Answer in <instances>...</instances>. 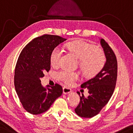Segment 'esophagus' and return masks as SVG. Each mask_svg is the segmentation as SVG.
<instances>
[{"label": "esophagus", "instance_id": "obj_1", "mask_svg": "<svg viewBox=\"0 0 133 133\" xmlns=\"http://www.w3.org/2000/svg\"><path fill=\"white\" fill-rule=\"evenodd\" d=\"M71 92H72V91L70 88H68L67 87L63 88V94H68L70 93Z\"/></svg>", "mask_w": 133, "mask_h": 133}]
</instances>
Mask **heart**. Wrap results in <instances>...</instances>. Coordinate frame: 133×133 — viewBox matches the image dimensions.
<instances>
[{"label": "heart", "instance_id": "heart-1", "mask_svg": "<svg viewBox=\"0 0 133 133\" xmlns=\"http://www.w3.org/2000/svg\"><path fill=\"white\" fill-rule=\"evenodd\" d=\"M67 47L79 59V68L84 75L94 76L103 68L106 61L105 54L94 44L84 41H75L68 43ZM62 54L61 49L58 47L52 51L50 56L52 65L59 64ZM56 76L60 81L70 85L77 78L78 74L69 70H61L56 73Z\"/></svg>", "mask_w": 133, "mask_h": 133}]
</instances>
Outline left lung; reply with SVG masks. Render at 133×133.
Instances as JSON below:
<instances>
[{
  "instance_id": "left-lung-1",
  "label": "left lung",
  "mask_w": 133,
  "mask_h": 133,
  "mask_svg": "<svg viewBox=\"0 0 133 133\" xmlns=\"http://www.w3.org/2000/svg\"><path fill=\"white\" fill-rule=\"evenodd\" d=\"M106 62L102 69L92 78L81 85V88L88 89L89 95L85 97L77 92L80 102L75 112L81 117L91 118L98 114L110 100L117 77V61L114 52L103 39H100Z\"/></svg>"
}]
</instances>
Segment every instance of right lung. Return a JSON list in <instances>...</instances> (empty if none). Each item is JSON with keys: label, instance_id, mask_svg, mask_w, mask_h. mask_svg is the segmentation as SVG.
<instances>
[{"label": "right lung", "instance_id": "right-lung-1", "mask_svg": "<svg viewBox=\"0 0 133 133\" xmlns=\"http://www.w3.org/2000/svg\"><path fill=\"white\" fill-rule=\"evenodd\" d=\"M65 40L56 35H42L30 42L19 55L15 71V89L23 107L31 114L47 111L63 94L60 85L45 88L40 78L50 69L52 51Z\"/></svg>", "mask_w": 133, "mask_h": 133}]
</instances>
